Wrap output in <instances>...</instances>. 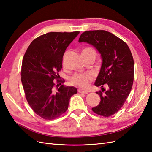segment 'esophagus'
<instances>
[{
  "label": "esophagus",
  "mask_w": 152,
  "mask_h": 152,
  "mask_svg": "<svg viewBox=\"0 0 152 152\" xmlns=\"http://www.w3.org/2000/svg\"><path fill=\"white\" fill-rule=\"evenodd\" d=\"M77 91H78V92L80 93H83V94H87L88 93V91H83V90H82V89H78Z\"/></svg>",
  "instance_id": "obj_1"
}]
</instances>
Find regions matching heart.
I'll return each instance as SVG.
<instances>
[{
	"mask_svg": "<svg viewBox=\"0 0 152 152\" xmlns=\"http://www.w3.org/2000/svg\"><path fill=\"white\" fill-rule=\"evenodd\" d=\"M93 55L96 56V51L93 48L86 47L82 51V55ZM92 80V76L89 74H76L69 80L70 83L76 87L85 89L89 86L91 81Z\"/></svg>",
	"mask_w": 152,
	"mask_h": 152,
	"instance_id": "b5f03b06",
	"label": "heart"
}]
</instances>
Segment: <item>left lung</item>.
<instances>
[{
  "label": "left lung",
  "mask_w": 152,
  "mask_h": 152,
  "mask_svg": "<svg viewBox=\"0 0 152 152\" xmlns=\"http://www.w3.org/2000/svg\"><path fill=\"white\" fill-rule=\"evenodd\" d=\"M78 41L93 45L101 54V69L94 83L101 87L102 91L96 92L101 100L92 110L98 115L110 116L121 109L132 90L134 77L132 52L124 41L105 30L84 31ZM104 84L108 87L106 91Z\"/></svg>",
  "instance_id": "1"
}]
</instances>
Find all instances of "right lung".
<instances>
[{
    "mask_svg": "<svg viewBox=\"0 0 152 152\" xmlns=\"http://www.w3.org/2000/svg\"><path fill=\"white\" fill-rule=\"evenodd\" d=\"M79 34L76 31L43 34L31 42L24 54L21 82L26 98L33 111L44 119L52 120L64 113L70 97L77 93L75 87L56 86L54 80L57 83L63 82L59 80L58 74L62 68L63 56Z\"/></svg>",
    "mask_w": 152,
    "mask_h": 152,
    "instance_id": "add662e5",
    "label": "right lung"
}]
</instances>
